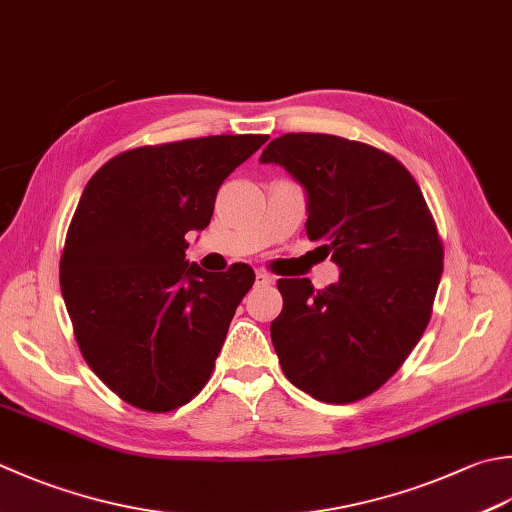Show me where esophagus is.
I'll return each mask as SVG.
<instances>
[{
  "label": "esophagus",
  "instance_id": "esophagus-1",
  "mask_svg": "<svg viewBox=\"0 0 512 512\" xmlns=\"http://www.w3.org/2000/svg\"><path fill=\"white\" fill-rule=\"evenodd\" d=\"M275 282V277L273 275H268L266 270H257V286H266V284H273Z\"/></svg>",
  "mask_w": 512,
  "mask_h": 512
}]
</instances>
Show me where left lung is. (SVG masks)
Here are the masks:
<instances>
[{
    "instance_id": "8db88e82",
    "label": "left lung",
    "mask_w": 512,
    "mask_h": 512,
    "mask_svg": "<svg viewBox=\"0 0 512 512\" xmlns=\"http://www.w3.org/2000/svg\"><path fill=\"white\" fill-rule=\"evenodd\" d=\"M259 159L304 186L308 239L342 268L324 290L310 279L277 282L284 308L270 337L279 364L319 402H357L397 373L430 322L444 270L435 219L413 175L368 144L288 133Z\"/></svg>"
}]
</instances>
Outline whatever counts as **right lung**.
<instances>
[{"instance_id": "add662e5", "label": "right lung", "mask_w": 512, "mask_h": 512, "mask_svg": "<svg viewBox=\"0 0 512 512\" xmlns=\"http://www.w3.org/2000/svg\"><path fill=\"white\" fill-rule=\"evenodd\" d=\"M266 135H213L126 150L90 177L68 226L59 284L75 339L102 382L148 413L206 386L230 319L255 282L186 262L224 179Z\"/></svg>"}]
</instances>
